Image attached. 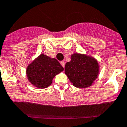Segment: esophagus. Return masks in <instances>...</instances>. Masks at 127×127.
Returning <instances> with one entry per match:
<instances>
[{"mask_svg": "<svg viewBox=\"0 0 127 127\" xmlns=\"http://www.w3.org/2000/svg\"><path fill=\"white\" fill-rule=\"evenodd\" d=\"M60 63H61V66H63V68H64V66H65V63H64V61H61V62H60Z\"/></svg>", "mask_w": 127, "mask_h": 127, "instance_id": "34e87169", "label": "esophagus"}]
</instances>
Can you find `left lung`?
Listing matches in <instances>:
<instances>
[{
  "instance_id": "left-lung-1",
  "label": "left lung",
  "mask_w": 127,
  "mask_h": 127,
  "mask_svg": "<svg viewBox=\"0 0 127 127\" xmlns=\"http://www.w3.org/2000/svg\"><path fill=\"white\" fill-rule=\"evenodd\" d=\"M64 73L75 87H89L97 78L99 65L93 57L74 53L71 56V61L65 64Z\"/></svg>"
}]
</instances>
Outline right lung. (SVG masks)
<instances>
[{
    "instance_id": "obj_1",
    "label": "right lung",
    "mask_w": 127,
    "mask_h": 127,
    "mask_svg": "<svg viewBox=\"0 0 127 127\" xmlns=\"http://www.w3.org/2000/svg\"><path fill=\"white\" fill-rule=\"evenodd\" d=\"M63 70L57 59L42 54L28 65L26 72L28 80L33 86L45 89L51 85L54 76Z\"/></svg>"
}]
</instances>
